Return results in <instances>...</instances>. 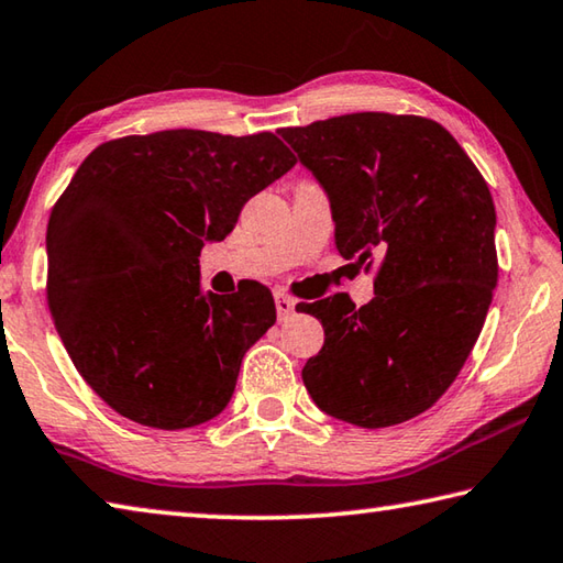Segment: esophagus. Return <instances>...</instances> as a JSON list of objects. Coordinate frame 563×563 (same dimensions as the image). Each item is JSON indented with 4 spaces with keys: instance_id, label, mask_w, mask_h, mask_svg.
Returning <instances> with one entry per match:
<instances>
[{
    "instance_id": "obj_1",
    "label": "esophagus",
    "mask_w": 563,
    "mask_h": 563,
    "mask_svg": "<svg viewBox=\"0 0 563 563\" xmlns=\"http://www.w3.org/2000/svg\"><path fill=\"white\" fill-rule=\"evenodd\" d=\"M274 303H276V313H279L282 321H287V319L294 317V307H297V301H294L289 294L274 291Z\"/></svg>"
}]
</instances>
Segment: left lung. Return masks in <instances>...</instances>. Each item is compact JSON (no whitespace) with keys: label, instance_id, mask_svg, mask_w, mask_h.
Instances as JSON below:
<instances>
[{"label":"left lung","instance_id":"1","mask_svg":"<svg viewBox=\"0 0 563 563\" xmlns=\"http://www.w3.org/2000/svg\"><path fill=\"white\" fill-rule=\"evenodd\" d=\"M331 200L336 250L371 269L376 297L299 303L323 327L301 371L313 402L358 428L435 406L465 366L497 287V212L475 163L440 123L349 113L282 128Z\"/></svg>","mask_w":563,"mask_h":563}]
</instances>
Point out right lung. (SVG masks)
<instances>
[{
  "label": "right lung",
  "mask_w": 563,
  "mask_h": 563,
  "mask_svg": "<svg viewBox=\"0 0 563 563\" xmlns=\"http://www.w3.org/2000/svg\"><path fill=\"white\" fill-rule=\"evenodd\" d=\"M297 157L274 133L161 131L98 145L46 227V299L76 371L123 418L195 428L230 402L274 327L272 291H202L205 242Z\"/></svg>",
  "instance_id": "add662e5"
}]
</instances>
